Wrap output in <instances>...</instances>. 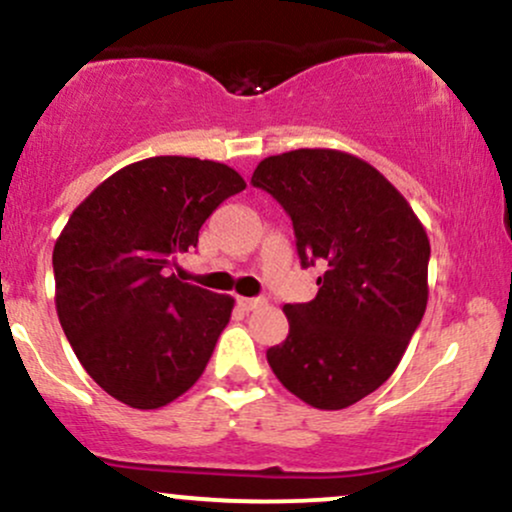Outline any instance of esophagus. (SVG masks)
<instances>
[{
    "label": "esophagus",
    "mask_w": 512,
    "mask_h": 512,
    "mask_svg": "<svg viewBox=\"0 0 512 512\" xmlns=\"http://www.w3.org/2000/svg\"><path fill=\"white\" fill-rule=\"evenodd\" d=\"M264 305V298H238V308L250 313V310H257Z\"/></svg>",
    "instance_id": "1"
}]
</instances>
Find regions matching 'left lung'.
<instances>
[{"label": "left lung", "mask_w": 512, "mask_h": 512, "mask_svg": "<svg viewBox=\"0 0 512 512\" xmlns=\"http://www.w3.org/2000/svg\"><path fill=\"white\" fill-rule=\"evenodd\" d=\"M252 185L291 216L303 267H325L313 301L284 305L289 337L269 366L310 407H351L395 373L426 313L424 223L380 170L337 149L264 158Z\"/></svg>", "instance_id": "left-lung-1"}]
</instances>
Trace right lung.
<instances>
[{
	"label": "right lung",
	"mask_w": 512,
	"mask_h": 512,
	"mask_svg": "<svg viewBox=\"0 0 512 512\" xmlns=\"http://www.w3.org/2000/svg\"><path fill=\"white\" fill-rule=\"evenodd\" d=\"M240 190L226 163L144 158L103 180L62 228L52 250L60 325L86 373L127 407H166L207 368L236 301L170 267Z\"/></svg>",
	"instance_id": "obj_1"
}]
</instances>
